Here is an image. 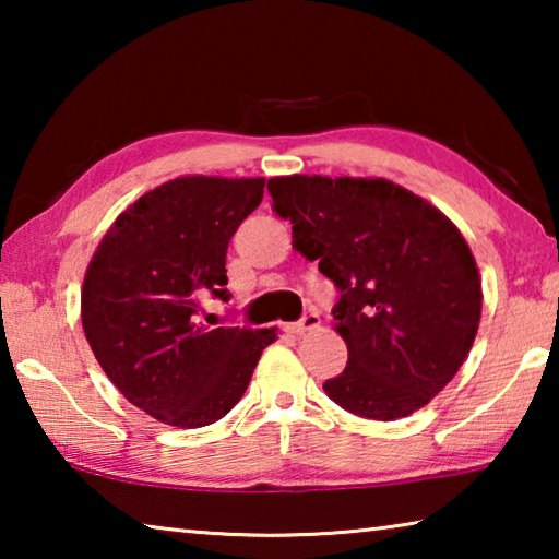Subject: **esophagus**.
I'll return each instance as SVG.
<instances>
[{"mask_svg":"<svg viewBox=\"0 0 559 559\" xmlns=\"http://www.w3.org/2000/svg\"><path fill=\"white\" fill-rule=\"evenodd\" d=\"M318 325H320V316L308 313V316H302L298 323L288 325V330H290V333H296V335H302V333H310V330H316Z\"/></svg>","mask_w":559,"mask_h":559,"instance_id":"34e87169","label":"esophagus"}]
</instances>
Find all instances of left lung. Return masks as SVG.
Returning a JSON list of instances; mask_svg holds the SVG:
<instances>
[{
  "label": "left lung",
  "instance_id": "obj_1",
  "mask_svg": "<svg viewBox=\"0 0 559 559\" xmlns=\"http://www.w3.org/2000/svg\"><path fill=\"white\" fill-rule=\"evenodd\" d=\"M293 246L335 283L347 367L323 384L343 409L394 421L431 402L468 357L484 290L447 214L382 177L269 179Z\"/></svg>",
  "mask_w": 559,
  "mask_h": 559
}]
</instances>
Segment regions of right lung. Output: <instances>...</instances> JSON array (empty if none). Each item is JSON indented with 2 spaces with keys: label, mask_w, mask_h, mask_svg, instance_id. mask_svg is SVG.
I'll use <instances>...</instances> for the list:
<instances>
[{
  "label": "right lung",
  "mask_w": 559,
  "mask_h": 559,
  "mask_svg": "<svg viewBox=\"0 0 559 559\" xmlns=\"http://www.w3.org/2000/svg\"><path fill=\"white\" fill-rule=\"evenodd\" d=\"M263 177H177L103 236L81 290L83 333L122 396L157 421L200 429L241 400L276 328H210L204 296L229 300L226 249L263 200Z\"/></svg>",
  "instance_id": "1"
}]
</instances>
